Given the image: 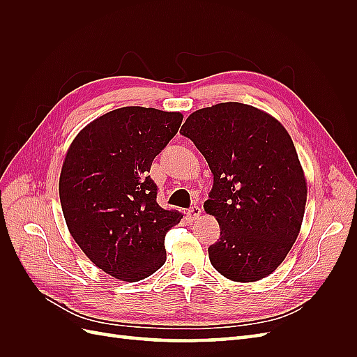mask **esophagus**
Segmentation results:
<instances>
[{
	"instance_id": "34e87169",
	"label": "esophagus",
	"mask_w": 357,
	"mask_h": 357,
	"mask_svg": "<svg viewBox=\"0 0 357 357\" xmlns=\"http://www.w3.org/2000/svg\"><path fill=\"white\" fill-rule=\"evenodd\" d=\"M199 214H201V208L198 207V205H192V207L188 210V219L195 220L197 218H199Z\"/></svg>"
}]
</instances>
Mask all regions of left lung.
Masks as SVG:
<instances>
[{
  "label": "left lung",
  "mask_w": 357,
  "mask_h": 357,
  "mask_svg": "<svg viewBox=\"0 0 357 357\" xmlns=\"http://www.w3.org/2000/svg\"><path fill=\"white\" fill-rule=\"evenodd\" d=\"M213 172L204 208L220 226L211 265L232 282L275 271L298 238L307 181L290 135L277 119L241 102L192 113L180 129Z\"/></svg>",
  "instance_id": "1"
}]
</instances>
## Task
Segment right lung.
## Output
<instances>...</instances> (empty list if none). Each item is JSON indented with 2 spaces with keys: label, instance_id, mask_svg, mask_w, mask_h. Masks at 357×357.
<instances>
[{
  "label": "right lung",
  "instance_id": "obj_1",
  "mask_svg": "<svg viewBox=\"0 0 357 357\" xmlns=\"http://www.w3.org/2000/svg\"><path fill=\"white\" fill-rule=\"evenodd\" d=\"M181 113L122 107L74 138L59 177L68 231L83 253L122 282H139L165 264V235L183 214L156 202L149 172L174 137Z\"/></svg>",
  "mask_w": 357,
  "mask_h": 357
}]
</instances>
